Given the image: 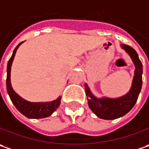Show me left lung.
Returning <instances> with one entry per match:
<instances>
[{
  "mask_svg": "<svg viewBox=\"0 0 149 149\" xmlns=\"http://www.w3.org/2000/svg\"><path fill=\"white\" fill-rule=\"evenodd\" d=\"M120 47L130 56L135 67L134 76L129 91L119 97H97L92 93L87 83L84 85L88 106L94 114L102 119L113 120L124 116L135 105L141 92L143 84V65L139 60L138 53L134 49L127 45L121 44Z\"/></svg>",
  "mask_w": 149,
  "mask_h": 149,
  "instance_id": "obj_1",
  "label": "left lung"
}]
</instances>
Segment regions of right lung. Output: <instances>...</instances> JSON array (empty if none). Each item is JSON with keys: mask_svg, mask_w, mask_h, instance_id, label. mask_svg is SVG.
I'll return each instance as SVG.
<instances>
[{"mask_svg": "<svg viewBox=\"0 0 149 149\" xmlns=\"http://www.w3.org/2000/svg\"><path fill=\"white\" fill-rule=\"evenodd\" d=\"M23 42L19 43L16 47L14 49L12 56H10V60L7 63V69H6V89H7V93L10 97V100L14 106L16 107V109L26 116L28 118H44L51 116L52 113L56 110V108L59 107L61 103L62 96H59L56 99L50 102H29L22 98L21 96H19L16 92L13 90L11 87V82H10V70H11V65L14 60V57L16 55V51L19 48V47L22 44Z\"/></svg>", "mask_w": 149, "mask_h": 149, "instance_id": "add662e5", "label": "right lung"}]
</instances>
